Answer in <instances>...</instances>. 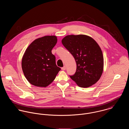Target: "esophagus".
Returning <instances> with one entry per match:
<instances>
[{"label": "esophagus", "mask_w": 129, "mask_h": 129, "mask_svg": "<svg viewBox=\"0 0 129 129\" xmlns=\"http://www.w3.org/2000/svg\"><path fill=\"white\" fill-rule=\"evenodd\" d=\"M66 67H65V66H64V67H62V68H61V70H63V71L66 70Z\"/></svg>", "instance_id": "1"}]
</instances>
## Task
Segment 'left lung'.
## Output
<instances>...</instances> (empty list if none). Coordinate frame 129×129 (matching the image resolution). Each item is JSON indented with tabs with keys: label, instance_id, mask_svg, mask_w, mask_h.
I'll return each mask as SVG.
<instances>
[{
	"label": "left lung",
	"instance_id": "left-lung-1",
	"mask_svg": "<svg viewBox=\"0 0 129 129\" xmlns=\"http://www.w3.org/2000/svg\"><path fill=\"white\" fill-rule=\"evenodd\" d=\"M64 47L73 55L76 70L70 77L79 86L88 87L96 83L103 71L102 51L91 37L84 35H68L61 41Z\"/></svg>",
	"mask_w": 129,
	"mask_h": 129
}]
</instances>
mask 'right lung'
<instances>
[{"label": "right lung", "mask_w": 129, "mask_h": 129, "mask_svg": "<svg viewBox=\"0 0 129 129\" xmlns=\"http://www.w3.org/2000/svg\"><path fill=\"white\" fill-rule=\"evenodd\" d=\"M57 43L55 36H46L34 40L27 48L22 59V68L32 85L45 87L55 79L60 68L55 63L52 50Z\"/></svg>", "instance_id": "1"}]
</instances>
